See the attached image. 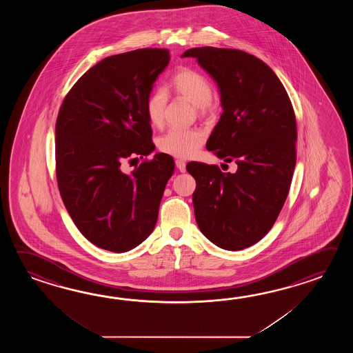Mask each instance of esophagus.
I'll list each match as a JSON object with an SVG mask.
<instances>
[{
	"instance_id": "1",
	"label": "esophagus",
	"mask_w": 353,
	"mask_h": 353,
	"mask_svg": "<svg viewBox=\"0 0 353 353\" xmlns=\"http://www.w3.org/2000/svg\"><path fill=\"white\" fill-rule=\"evenodd\" d=\"M175 165H176V168L179 169V172H181V173H184V172L187 170V169H185L187 164H185V161H183V160H179V159L175 160Z\"/></svg>"
}]
</instances>
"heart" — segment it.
I'll list each match as a JSON object with an SVG mask.
<instances>
[{"instance_id":"heart-1","label":"heart","mask_w":353,"mask_h":353,"mask_svg":"<svg viewBox=\"0 0 353 353\" xmlns=\"http://www.w3.org/2000/svg\"><path fill=\"white\" fill-rule=\"evenodd\" d=\"M172 90L187 98L201 112L207 111L213 98V85L207 77L194 69L181 68L172 78ZM168 94L165 90L151 92L145 102V113L151 126L160 128L165 117ZM204 141L202 131L194 128H173L159 139L160 151L174 158L189 159L195 155Z\"/></svg>"}]
</instances>
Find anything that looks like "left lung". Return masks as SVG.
<instances>
[{
	"label": "left lung",
	"instance_id": "8db88e82",
	"mask_svg": "<svg viewBox=\"0 0 353 353\" xmlns=\"http://www.w3.org/2000/svg\"><path fill=\"white\" fill-rule=\"evenodd\" d=\"M181 57L195 58L221 94L223 113L207 149L237 164L233 174L188 164L196 183V225L218 248H250L270 231L290 189L296 163L293 105L278 75L251 54L203 46Z\"/></svg>",
	"mask_w": 353,
	"mask_h": 353
}]
</instances>
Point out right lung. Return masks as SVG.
Returning a JSON list of instances; mask_svg holds the SVG:
<instances>
[{
	"instance_id": "add662e5",
	"label": "right lung",
	"mask_w": 353,
	"mask_h": 353,
	"mask_svg": "<svg viewBox=\"0 0 353 353\" xmlns=\"http://www.w3.org/2000/svg\"><path fill=\"white\" fill-rule=\"evenodd\" d=\"M169 60L168 49L151 48L107 57L78 79L60 107V195L77 228L97 248L126 252L157 225L173 158L159 152L131 174L121 163L155 149L145 102Z\"/></svg>"
}]
</instances>
